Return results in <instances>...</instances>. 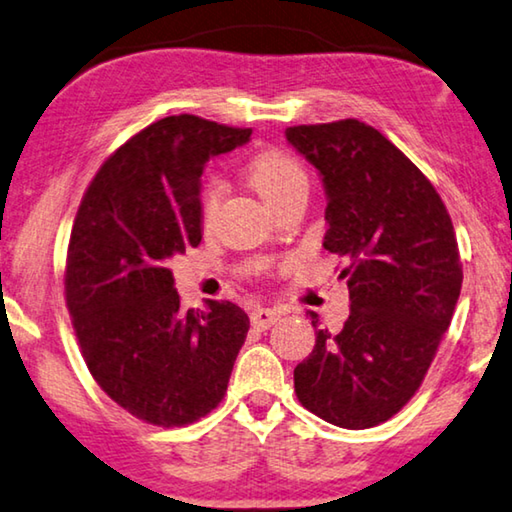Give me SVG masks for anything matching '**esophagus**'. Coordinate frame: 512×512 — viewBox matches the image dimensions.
<instances>
[{"label": "esophagus", "instance_id": "obj_1", "mask_svg": "<svg viewBox=\"0 0 512 512\" xmlns=\"http://www.w3.org/2000/svg\"><path fill=\"white\" fill-rule=\"evenodd\" d=\"M279 320V313L272 311V308H256L254 313H251V326H254L256 331H267L270 326L276 324Z\"/></svg>", "mask_w": 512, "mask_h": 512}]
</instances>
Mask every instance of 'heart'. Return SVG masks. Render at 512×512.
Wrapping results in <instances>:
<instances>
[{
  "label": "heart",
  "instance_id": "obj_1",
  "mask_svg": "<svg viewBox=\"0 0 512 512\" xmlns=\"http://www.w3.org/2000/svg\"><path fill=\"white\" fill-rule=\"evenodd\" d=\"M245 177L251 190L261 197L267 206L276 208L283 199L299 188H306V174L290 154L281 149H261L247 161ZM222 190L215 181H208L201 190V220L211 222Z\"/></svg>",
  "mask_w": 512,
  "mask_h": 512
}]
</instances>
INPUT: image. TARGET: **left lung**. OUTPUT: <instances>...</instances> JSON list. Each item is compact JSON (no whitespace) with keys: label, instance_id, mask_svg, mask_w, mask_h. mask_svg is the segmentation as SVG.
I'll return each mask as SVG.
<instances>
[{"label":"left lung","instance_id":"1","mask_svg":"<svg viewBox=\"0 0 512 512\" xmlns=\"http://www.w3.org/2000/svg\"><path fill=\"white\" fill-rule=\"evenodd\" d=\"M326 190L324 249L345 261L349 317L317 329L295 367L301 406L340 429L390 420L420 390L463 286L454 224L433 183L358 120L286 129Z\"/></svg>","mask_w":512,"mask_h":512}]
</instances>
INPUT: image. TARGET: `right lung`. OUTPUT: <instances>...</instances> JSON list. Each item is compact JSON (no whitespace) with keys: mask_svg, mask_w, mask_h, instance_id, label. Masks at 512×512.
<instances>
[{"mask_svg":"<svg viewBox=\"0 0 512 512\" xmlns=\"http://www.w3.org/2000/svg\"><path fill=\"white\" fill-rule=\"evenodd\" d=\"M251 129L163 117L99 167L74 217L65 301L92 379L154 426H183L224 399L249 317L231 301L183 311L167 258L201 242V172Z\"/></svg>","mask_w":512,"mask_h":512,"instance_id":"1","label":"right lung"}]
</instances>
